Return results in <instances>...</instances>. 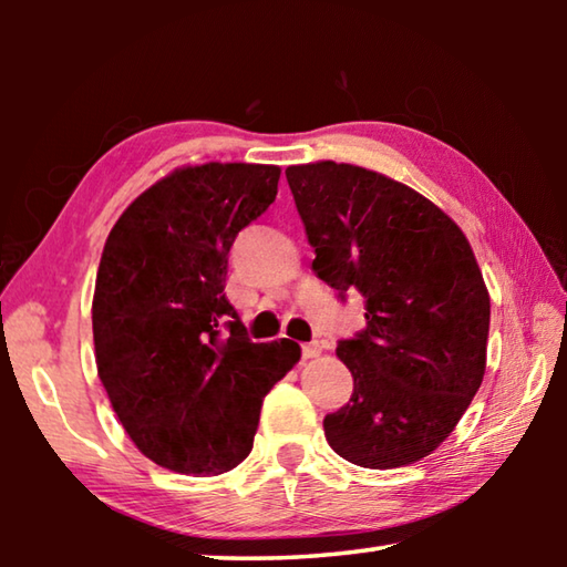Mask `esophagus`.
<instances>
[{"instance_id": "esophagus-1", "label": "esophagus", "mask_w": 567, "mask_h": 567, "mask_svg": "<svg viewBox=\"0 0 567 567\" xmlns=\"http://www.w3.org/2000/svg\"><path fill=\"white\" fill-rule=\"evenodd\" d=\"M320 352H322V348L318 342H310V344H302V358L305 360H312V358H320Z\"/></svg>"}]
</instances>
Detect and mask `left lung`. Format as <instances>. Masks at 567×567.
Returning <instances> with one entry per match:
<instances>
[{
  "mask_svg": "<svg viewBox=\"0 0 567 567\" xmlns=\"http://www.w3.org/2000/svg\"><path fill=\"white\" fill-rule=\"evenodd\" d=\"M312 270L364 297V328L338 344L348 405L324 437L360 467L412 465L445 443L485 375L491 295L453 219L408 185L348 162L285 169Z\"/></svg>",
  "mask_w": 567,
  "mask_h": 567,
  "instance_id": "1",
  "label": "left lung"
}]
</instances>
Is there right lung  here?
<instances>
[{
  "instance_id": "1",
  "label": "right lung",
  "mask_w": 567,
  "mask_h": 567,
  "mask_svg": "<svg viewBox=\"0 0 567 567\" xmlns=\"http://www.w3.org/2000/svg\"><path fill=\"white\" fill-rule=\"evenodd\" d=\"M280 172L249 162L172 169L104 243L92 297L97 375L124 433L159 467H237L262 398L300 360L287 338L249 340L225 297L229 247L275 203Z\"/></svg>"
}]
</instances>
